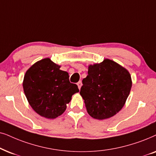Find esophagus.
<instances>
[{"label": "esophagus", "mask_w": 156, "mask_h": 156, "mask_svg": "<svg viewBox=\"0 0 156 156\" xmlns=\"http://www.w3.org/2000/svg\"><path fill=\"white\" fill-rule=\"evenodd\" d=\"M77 85H78V88H79V90L80 89V88H81V86H82V82L81 81H79L78 83H77Z\"/></svg>", "instance_id": "1"}]
</instances>
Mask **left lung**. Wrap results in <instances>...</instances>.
Returning <instances> with one entry per match:
<instances>
[{
    "mask_svg": "<svg viewBox=\"0 0 156 156\" xmlns=\"http://www.w3.org/2000/svg\"><path fill=\"white\" fill-rule=\"evenodd\" d=\"M80 94L88 113L98 120L113 117L123 108L132 87L130 73L110 59L88 66Z\"/></svg>",
    "mask_w": 156,
    "mask_h": 156,
    "instance_id": "left-lung-1",
    "label": "left lung"
}]
</instances>
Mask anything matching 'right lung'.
Listing matches in <instances>:
<instances>
[{
	"instance_id": "obj_1",
	"label": "right lung",
	"mask_w": 156,
	"mask_h": 156,
	"mask_svg": "<svg viewBox=\"0 0 156 156\" xmlns=\"http://www.w3.org/2000/svg\"><path fill=\"white\" fill-rule=\"evenodd\" d=\"M49 58L37 61L24 76L23 87L31 108L38 115L54 119L65 112L72 95L79 92L66 71Z\"/></svg>"
}]
</instances>
